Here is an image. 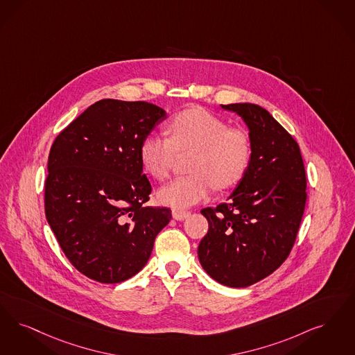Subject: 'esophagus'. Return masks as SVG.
Instances as JSON below:
<instances>
[{
    "instance_id": "34e87169",
    "label": "esophagus",
    "mask_w": 355,
    "mask_h": 355,
    "mask_svg": "<svg viewBox=\"0 0 355 355\" xmlns=\"http://www.w3.org/2000/svg\"><path fill=\"white\" fill-rule=\"evenodd\" d=\"M173 218L175 219V220H184L186 219L190 213L189 211H182V210H173Z\"/></svg>"
}]
</instances>
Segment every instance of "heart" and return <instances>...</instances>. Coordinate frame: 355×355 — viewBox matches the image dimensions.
<instances>
[{
	"label": "heart",
	"mask_w": 355,
	"mask_h": 355,
	"mask_svg": "<svg viewBox=\"0 0 355 355\" xmlns=\"http://www.w3.org/2000/svg\"><path fill=\"white\" fill-rule=\"evenodd\" d=\"M169 137L150 133L140 146L142 166L158 181L169 177L178 156L189 155L187 171L158 191V200L186 209L209 198L214 186L226 190L238 184L251 158L245 130L227 127L219 117L193 108L175 114L168 124Z\"/></svg>",
	"instance_id": "heart-1"
}]
</instances>
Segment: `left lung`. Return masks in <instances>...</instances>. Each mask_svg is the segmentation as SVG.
Segmentation results:
<instances>
[{"mask_svg": "<svg viewBox=\"0 0 355 355\" xmlns=\"http://www.w3.org/2000/svg\"><path fill=\"white\" fill-rule=\"evenodd\" d=\"M223 110L250 129L251 158L227 202L203 209L209 231L198 245L203 270L218 283L245 288L277 270L291 254L306 203V174L296 140L260 105Z\"/></svg>", "mask_w": 355, "mask_h": 355, "instance_id": "8db88e82", "label": "left lung"}]
</instances>
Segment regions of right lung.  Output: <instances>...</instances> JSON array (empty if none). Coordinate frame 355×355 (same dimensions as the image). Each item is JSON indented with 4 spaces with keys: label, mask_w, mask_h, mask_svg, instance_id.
<instances>
[{
    "label": "right lung",
    "mask_w": 355,
    "mask_h": 355,
    "mask_svg": "<svg viewBox=\"0 0 355 355\" xmlns=\"http://www.w3.org/2000/svg\"><path fill=\"white\" fill-rule=\"evenodd\" d=\"M162 108L146 101L103 99L88 107L53 142L44 182V213L72 266L104 284L144 268L168 207H146L152 184L140 146Z\"/></svg>",
    "instance_id": "1"
}]
</instances>
